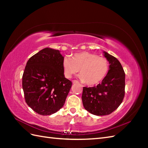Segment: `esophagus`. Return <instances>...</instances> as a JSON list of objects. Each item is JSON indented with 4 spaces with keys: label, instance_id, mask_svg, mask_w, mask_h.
<instances>
[{
    "label": "esophagus",
    "instance_id": "1",
    "mask_svg": "<svg viewBox=\"0 0 148 148\" xmlns=\"http://www.w3.org/2000/svg\"><path fill=\"white\" fill-rule=\"evenodd\" d=\"M72 83H73L74 84H75V83H78L79 82H78L77 80H73V81H72Z\"/></svg>",
    "mask_w": 148,
    "mask_h": 148
}]
</instances>
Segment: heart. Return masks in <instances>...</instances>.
Returning <instances> with one entry per match:
<instances>
[{"label":"heart","instance_id":"heart-1","mask_svg":"<svg viewBox=\"0 0 148 148\" xmlns=\"http://www.w3.org/2000/svg\"><path fill=\"white\" fill-rule=\"evenodd\" d=\"M62 65L66 77H71L80 69L79 79L89 86L101 82L109 71L108 60L89 52L75 53L72 58L65 56Z\"/></svg>","mask_w":148,"mask_h":148}]
</instances>
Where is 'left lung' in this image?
Instances as JSON below:
<instances>
[{
	"instance_id": "left-lung-1",
	"label": "left lung",
	"mask_w": 148,
	"mask_h": 148,
	"mask_svg": "<svg viewBox=\"0 0 148 148\" xmlns=\"http://www.w3.org/2000/svg\"><path fill=\"white\" fill-rule=\"evenodd\" d=\"M109 63L108 74L97 86L83 87L82 101L84 109L97 116L108 115L121 104L125 96V74L118 60L103 51Z\"/></svg>"
}]
</instances>
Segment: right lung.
Masks as SVG:
<instances>
[{
    "label": "right lung",
    "instance_id": "add662e5",
    "mask_svg": "<svg viewBox=\"0 0 148 148\" xmlns=\"http://www.w3.org/2000/svg\"><path fill=\"white\" fill-rule=\"evenodd\" d=\"M59 50L46 48L28 60L22 77L25 102L43 116L57 112L64 105L72 82L64 76Z\"/></svg>",
    "mask_w": 148,
    "mask_h": 148
}]
</instances>
